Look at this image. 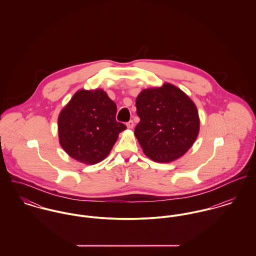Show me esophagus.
<instances>
[{"mask_svg": "<svg viewBox=\"0 0 256 256\" xmlns=\"http://www.w3.org/2000/svg\"><path fill=\"white\" fill-rule=\"evenodd\" d=\"M127 128H129V129H133V127H134V121L133 120H130L129 122H127Z\"/></svg>", "mask_w": 256, "mask_h": 256, "instance_id": "1", "label": "esophagus"}]
</instances>
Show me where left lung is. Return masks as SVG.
<instances>
[{
	"mask_svg": "<svg viewBox=\"0 0 256 256\" xmlns=\"http://www.w3.org/2000/svg\"><path fill=\"white\" fill-rule=\"evenodd\" d=\"M136 108L140 122L134 134L150 160L174 162L194 144L200 127L198 110L178 86L166 82L142 90Z\"/></svg>",
	"mask_w": 256,
	"mask_h": 256,
	"instance_id": "1",
	"label": "left lung"
}]
</instances>
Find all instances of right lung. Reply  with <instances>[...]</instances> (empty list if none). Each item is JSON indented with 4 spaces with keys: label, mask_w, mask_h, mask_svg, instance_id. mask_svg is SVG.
I'll use <instances>...</instances> for the list:
<instances>
[{
    "label": "right lung",
    "mask_w": 256,
    "mask_h": 256,
    "mask_svg": "<svg viewBox=\"0 0 256 256\" xmlns=\"http://www.w3.org/2000/svg\"><path fill=\"white\" fill-rule=\"evenodd\" d=\"M117 108L104 90L76 92L58 117L59 142L76 160L94 164L104 160L126 129L116 121Z\"/></svg>",
    "instance_id": "obj_1"
}]
</instances>
